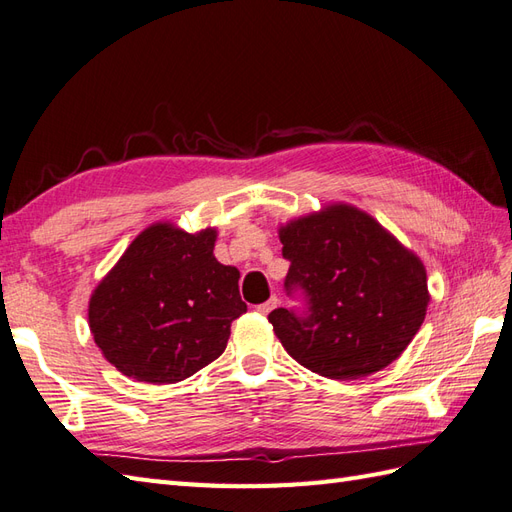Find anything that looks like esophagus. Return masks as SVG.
Listing matches in <instances>:
<instances>
[{
  "label": "esophagus",
  "instance_id": "1",
  "mask_svg": "<svg viewBox=\"0 0 512 512\" xmlns=\"http://www.w3.org/2000/svg\"><path fill=\"white\" fill-rule=\"evenodd\" d=\"M277 305H279V300H277V298H270L268 303H261V305L257 307V311L261 313V316H268V313H270L274 307H277Z\"/></svg>",
  "mask_w": 512,
  "mask_h": 512
}]
</instances>
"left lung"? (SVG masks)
<instances>
[{"label": "left lung", "instance_id": "8db88e82", "mask_svg": "<svg viewBox=\"0 0 512 512\" xmlns=\"http://www.w3.org/2000/svg\"><path fill=\"white\" fill-rule=\"evenodd\" d=\"M290 259L285 287L300 285L309 316L274 309V335L307 370L335 381L387 368L413 342L430 303L426 268L363 209L326 203L279 227Z\"/></svg>", "mask_w": 512, "mask_h": 512}]
</instances>
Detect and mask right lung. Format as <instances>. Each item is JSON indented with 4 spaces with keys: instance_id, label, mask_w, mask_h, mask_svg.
<instances>
[{
    "instance_id": "obj_1",
    "label": "right lung",
    "mask_w": 512,
    "mask_h": 512,
    "mask_svg": "<svg viewBox=\"0 0 512 512\" xmlns=\"http://www.w3.org/2000/svg\"><path fill=\"white\" fill-rule=\"evenodd\" d=\"M216 227L196 233L170 220L142 229L88 300L95 344L121 374L170 385L227 348L246 313L240 270L214 257Z\"/></svg>"
}]
</instances>
